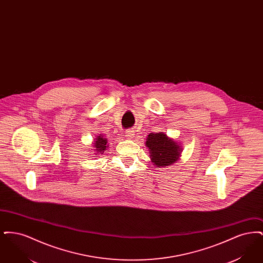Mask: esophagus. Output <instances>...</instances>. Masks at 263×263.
<instances>
[{
	"label": "esophagus",
	"mask_w": 263,
	"mask_h": 263,
	"mask_svg": "<svg viewBox=\"0 0 263 263\" xmlns=\"http://www.w3.org/2000/svg\"><path fill=\"white\" fill-rule=\"evenodd\" d=\"M134 135H135V134H134V132H133V131H131V130L126 131V138H127V139H129V140H131V139H133V138L135 137Z\"/></svg>",
	"instance_id": "34e87169"
}]
</instances>
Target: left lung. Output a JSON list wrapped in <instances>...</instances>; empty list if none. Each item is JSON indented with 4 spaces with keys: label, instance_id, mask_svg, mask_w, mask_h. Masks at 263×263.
<instances>
[{
    "label": "left lung",
    "instance_id": "8db88e82",
    "mask_svg": "<svg viewBox=\"0 0 263 263\" xmlns=\"http://www.w3.org/2000/svg\"><path fill=\"white\" fill-rule=\"evenodd\" d=\"M145 145L149 149L152 163L157 167L172 165L178 161L182 152V146L163 132L150 133Z\"/></svg>",
    "mask_w": 263,
    "mask_h": 263
}]
</instances>
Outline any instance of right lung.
I'll use <instances>...</instances> for the list:
<instances>
[{"instance_id": "add662e5", "label": "right lung", "mask_w": 263, "mask_h": 263, "mask_svg": "<svg viewBox=\"0 0 263 263\" xmlns=\"http://www.w3.org/2000/svg\"><path fill=\"white\" fill-rule=\"evenodd\" d=\"M92 148L95 150V154L96 156L98 155H102L103 152L107 150L108 148V145H107V139L105 137H103L101 134L100 136L95 139L93 143H92Z\"/></svg>"}]
</instances>
